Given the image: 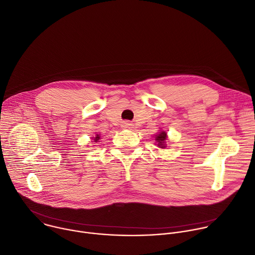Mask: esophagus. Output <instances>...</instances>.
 Segmentation results:
<instances>
[{
	"label": "esophagus",
	"instance_id": "34e87169",
	"mask_svg": "<svg viewBox=\"0 0 255 255\" xmlns=\"http://www.w3.org/2000/svg\"><path fill=\"white\" fill-rule=\"evenodd\" d=\"M123 127H124V128H128V129H131V128H133V125H132L131 123H129V122H126V123L123 125Z\"/></svg>",
	"mask_w": 255,
	"mask_h": 255
}]
</instances>
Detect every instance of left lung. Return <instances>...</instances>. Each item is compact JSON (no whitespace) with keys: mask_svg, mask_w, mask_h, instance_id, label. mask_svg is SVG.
Wrapping results in <instances>:
<instances>
[{"mask_svg":"<svg viewBox=\"0 0 255 255\" xmlns=\"http://www.w3.org/2000/svg\"><path fill=\"white\" fill-rule=\"evenodd\" d=\"M155 138V142L156 145L160 148H165L166 145V140H167V133L165 130H160L157 134H155L154 136Z\"/></svg>","mask_w":255,"mask_h":255,"instance_id":"obj_1","label":"left lung"}]
</instances>
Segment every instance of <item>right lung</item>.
I'll list each match as a JSON object with an SVG mask.
<instances>
[{"mask_svg":"<svg viewBox=\"0 0 255 255\" xmlns=\"http://www.w3.org/2000/svg\"><path fill=\"white\" fill-rule=\"evenodd\" d=\"M96 133H97V132H96ZM92 138H93V140H94L95 142H98V141L101 139V134H98V133H97L96 136H93Z\"/></svg>","mask_w":255,"mask_h":255,"instance_id":"obj_1","label":"right lung"}]
</instances>
